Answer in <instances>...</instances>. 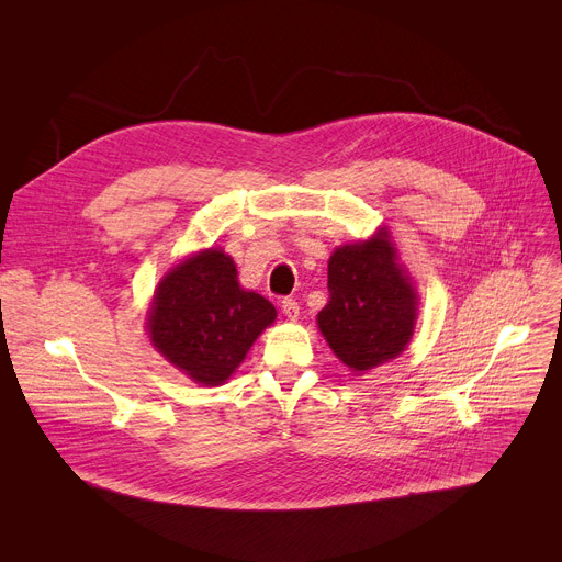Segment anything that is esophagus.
I'll return each mask as SVG.
<instances>
[{
    "label": "esophagus",
    "mask_w": 562,
    "mask_h": 562,
    "mask_svg": "<svg viewBox=\"0 0 562 562\" xmlns=\"http://www.w3.org/2000/svg\"><path fill=\"white\" fill-rule=\"evenodd\" d=\"M282 314H284L289 321H297V316H300V304H297L295 300H291V297L282 300Z\"/></svg>",
    "instance_id": "esophagus-1"
}]
</instances>
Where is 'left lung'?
Wrapping results in <instances>:
<instances>
[{
	"instance_id": "8db88e82",
	"label": "left lung",
	"mask_w": 562,
	"mask_h": 562,
	"mask_svg": "<svg viewBox=\"0 0 562 562\" xmlns=\"http://www.w3.org/2000/svg\"><path fill=\"white\" fill-rule=\"evenodd\" d=\"M327 278L318 327L338 359L356 374L396 359L413 338L419 302L390 233L338 246Z\"/></svg>"
}]
</instances>
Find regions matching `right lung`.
<instances>
[{
  "label": "right lung",
  "mask_w": 562,
  "mask_h": 562,
  "mask_svg": "<svg viewBox=\"0 0 562 562\" xmlns=\"http://www.w3.org/2000/svg\"><path fill=\"white\" fill-rule=\"evenodd\" d=\"M273 304L244 291L231 255L206 248L159 282L147 331L159 353L201 385H222L273 321Z\"/></svg>",
  "instance_id": "right-lung-1"
}]
</instances>
